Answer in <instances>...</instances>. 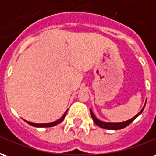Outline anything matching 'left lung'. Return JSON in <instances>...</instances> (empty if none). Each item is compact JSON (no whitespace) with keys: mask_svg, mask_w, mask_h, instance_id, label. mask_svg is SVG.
I'll return each instance as SVG.
<instances>
[{"mask_svg":"<svg viewBox=\"0 0 156 156\" xmlns=\"http://www.w3.org/2000/svg\"><path fill=\"white\" fill-rule=\"evenodd\" d=\"M144 106H145V105H144ZM144 106L143 107V108L141 109L140 111V113H138L137 115H135L134 117H133L132 119H129V120L127 121L121 122V123H107V122H104V121L99 120V119H98L97 118L95 117L94 114L93 113V111H92L91 109H90V113H91V116L92 118H93V120H94V122L95 124L98 125V127L103 128V129H114V130H118V129H124V128H125L126 126H128L129 124H131V123H132V122H133V121H134V119H136V118L140 115L142 112H143V110H144Z\"/></svg>","mask_w":156,"mask_h":156,"instance_id":"obj_1","label":"left lung"}]
</instances>
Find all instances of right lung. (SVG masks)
Returning <instances> with one entry per match:
<instances>
[{
  "label": "right lung",
  "mask_w": 156,
  "mask_h": 156,
  "mask_svg": "<svg viewBox=\"0 0 156 156\" xmlns=\"http://www.w3.org/2000/svg\"><path fill=\"white\" fill-rule=\"evenodd\" d=\"M67 112L68 110L65 112L64 115H62L61 117V119H59L58 120L55 121V122H52V123H48V124H35V123H32V122H29V121H27L25 120V122H27V124H30V125H32V126H34V127H52V126H55V125H57V124H60L62 121L64 119L65 116H66V114H67Z\"/></svg>",
  "instance_id": "right-lung-1"
}]
</instances>
